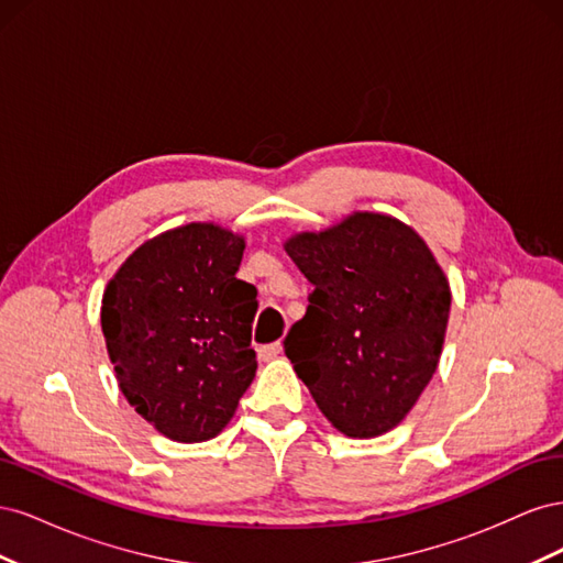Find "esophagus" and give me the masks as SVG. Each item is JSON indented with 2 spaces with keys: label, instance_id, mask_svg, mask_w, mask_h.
Returning <instances> with one entry per match:
<instances>
[{
  "label": "esophagus",
  "instance_id": "1",
  "mask_svg": "<svg viewBox=\"0 0 563 563\" xmlns=\"http://www.w3.org/2000/svg\"><path fill=\"white\" fill-rule=\"evenodd\" d=\"M282 354V343L277 340V343H269V345H263L258 350V356L263 362H269V360H277V356Z\"/></svg>",
  "mask_w": 563,
  "mask_h": 563
}]
</instances>
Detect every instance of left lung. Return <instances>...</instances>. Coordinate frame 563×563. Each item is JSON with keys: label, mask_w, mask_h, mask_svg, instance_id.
I'll return each mask as SVG.
<instances>
[{"label": "left lung", "mask_w": 563, "mask_h": 563, "mask_svg": "<svg viewBox=\"0 0 563 563\" xmlns=\"http://www.w3.org/2000/svg\"><path fill=\"white\" fill-rule=\"evenodd\" d=\"M312 294L284 340L298 378L338 432H389L432 380L451 288L422 236L401 220L356 211L284 244Z\"/></svg>", "instance_id": "obj_1"}]
</instances>
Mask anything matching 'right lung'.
Wrapping results in <instances>:
<instances>
[{
    "instance_id": "obj_1",
    "label": "right lung",
    "mask_w": 563,
    "mask_h": 563,
    "mask_svg": "<svg viewBox=\"0 0 563 563\" xmlns=\"http://www.w3.org/2000/svg\"><path fill=\"white\" fill-rule=\"evenodd\" d=\"M244 236L213 223L162 232L135 249L103 294L119 389L152 428L180 444L232 420L255 368L253 284L236 279Z\"/></svg>"
}]
</instances>
